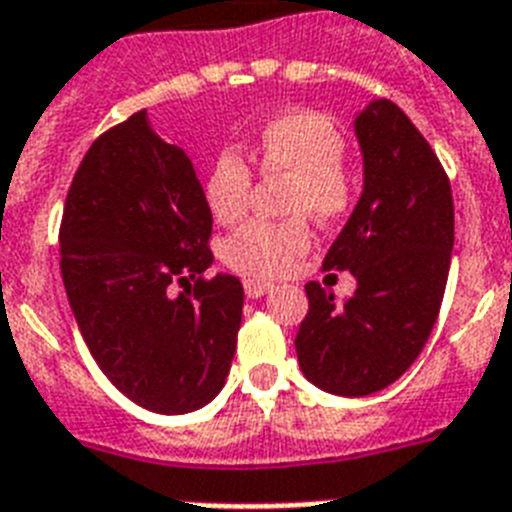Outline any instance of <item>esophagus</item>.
I'll use <instances>...</instances> for the list:
<instances>
[{"label": "esophagus", "mask_w": 512, "mask_h": 512, "mask_svg": "<svg viewBox=\"0 0 512 512\" xmlns=\"http://www.w3.org/2000/svg\"><path fill=\"white\" fill-rule=\"evenodd\" d=\"M275 285H269V282L261 280H245V296L248 298H264L267 293H272Z\"/></svg>", "instance_id": "1"}]
</instances>
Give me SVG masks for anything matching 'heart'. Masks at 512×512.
<instances>
[{"label": "heart", "mask_w": 512, "mask_h": 512, "mask_svg": "<svg viewBox=\"0 0 512 512\" xmlns=\"http://www.w3.org/2000/svg\"><path fill=\"white\" fill-rule=\"evenodd\" d=\"M346 140L330 118L314 110L282 113L264 124L251 147V161L264 177H288L285 211L317 222L341 219L354 203V179L343 166ZM253 171L243 155L224 150L203 182V198L219 224L240 222L251 200ZM312 243L304 216L285 222H251L224 243V261L259 280L282 277Z\"/></svg>", "instance_id": "b5f03b06"}]
</instances>
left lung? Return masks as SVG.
Listing matches in <instances>:
<instances>
[{
	"instance_id": "obj_1",
	"label": "left lung",
	"mask_w": 512,
	"mask_h": 512,
	"mask_svg": "<svg viewBox=\"0 0 512 512\" xmlns=\"http://www.w3.org/2000/svg\"><path fill=\"white\" fill-rule=\"evenodd\" d=\"M365 185L325 269H349L357 290L341 304L317 282L296 354L309 383L367 396L399 380L439 317L455 245L452 187L404 110L372 100L354 118Z\"/></svg>"
}]
</instances>
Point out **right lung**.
Returning a JSON list of instances; mask_svg holds the SVG:
<instances>
[{"label":"right lung","mask_w":512,"mask_h":512,"mask_svg":"<svg viewBox=\"0 0 512 512\" xmlns=\"http://www.w3.org/2000/svg\"><path fill=\"white\" fill-rule=\"evenodd\" d=\"M208 237L192 161L153 132L147 110L92 142L65 198L60 272L94 362L150 412L200 410L230 375L243 285L203 277ZM171 281L188 288L174 297Z\"/></svg>","instance_id":"add662e5"}]
</instances>
